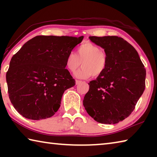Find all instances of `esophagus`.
I'll return each instance as SVG.
<instances>
[{"mask_svg": "<svg viewBox=\"0 0 157 157\" xmlns=\"http://www.w3.org/2000/svg\"><path fill=\"white\" fill-rule=\"evenodd\" d=\"M82 82V81H80V80H76L75 81V84H77V85H78V84H79Z\"/></svg>", "mask_w": 157, "mask_h": 157, "instance_id": "1", "label": "esophagus"}]
</instances>
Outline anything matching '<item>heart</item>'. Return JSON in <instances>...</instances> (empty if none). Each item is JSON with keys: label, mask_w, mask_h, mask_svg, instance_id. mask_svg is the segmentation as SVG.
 I'll use <instances>...</instances> for the list:
<instances>
[{"label": "heart", "mask_w": 157, "mask_h": 157, "mask_svg": "<svg viewBox=\"0 0 157 157\" xmlns=\"http://www.w3.org/2000/svg\"><path fill=\"white\" fill-rule=\"evenodd\" d=\"M82 68L75 73L78 78L86 79L91 75L98 77L105 72L107 66V56L100 48L91 42H86L77 48L76 54L71 52L66 59V68L71 73Z\"/></svg>", "instance_id": "obj_1"}]
</instances>
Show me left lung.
<instances>
[{
	"label": "left lung",
	"instance_id": "1",
	"mask_svg": "<svg viewBox=\"0 0 157 157\" xmlns=\"http://www.w3.org/2000/svg\"><path fill=\"white\" fill-rule=\"evenodd\" d=\"M105 50L107 68L89 83L83 105L90 116L104 124H116L134 111L145 87L146 71L136 49L117 36H89Z\"/></svg>",
	"mask_w": 157,
	"mask_h": 157
}]
</instances>
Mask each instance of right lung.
I'll use <instances>...</instances> for the list:
<instances>
[{
    "mask_svg": "<svg viewBox=\"0 0 157 157\" xmlns=\"http://www.w3.org/2000/svg\"><path fill=\"white\" fill-rule=\"evenodd\" d=\"M83 38L36 36L14 55L6 80L10 100L21 115L41 120L57 112L63 92L75 84L66 59Z\"/></svg>",
    "mask_w": 157,
    "mask_h": 157,
    "instance_id": "obj_1",
    "label": "right lung"
}]
</instances>
